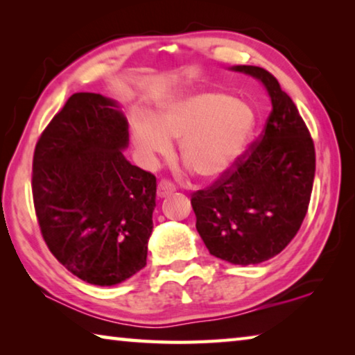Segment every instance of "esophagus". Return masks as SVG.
I'll return each mask as SVG.
<instances>
[{"instance_id":"obj_1","label":"esophagus","mask_w":355,"mask_h":355,"mask_svg":"<svg viewBox=\"0 0 355 355\" xmlns=\"http://www.w3.org/2000/svg\"><path fill=\"white\" fill-rule=\"evenodd\" d=\"M175 191V186H173L169 180H161L158 183V189H156V194H158L159 199H164V197L171 196L172 192Z\"/></svg>"}]
</instances>
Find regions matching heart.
Segmentation results:
<instances>
[{"instance_id":"heart-1","label":"heart","mask_w":355,"mask_h":355,"mask_svg":"<svg viewBox=\"0 0 355 355\" xmlns=\"http://www.w3.org/2000/svg\"><path fill=\"white\" fill-rule=\"evenodd\" d=\"M255 128L254 111L230 95L205 92L177 101L152 119L136 120L131 130L137 152L147 163L169 155L171 137L182 139L180 156L203 180L232 169L248 147Z\"/></svg>"}]
</instances>
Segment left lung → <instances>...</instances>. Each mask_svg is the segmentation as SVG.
I'll return each instance as SVG.
<instances>
[{
	"label": "left lung",
	"instance_id": "left-lung-1",
	"mask_svg": "<svg viewBox=\"0 0 355 355\" xmlns=\"http://www.w3.org/2000/svg\"><path fill=\"white\" fill-rule=\"evenodd\" d=\"M260 80L272 110L260 139L232 169L192 192L196 228L209 254L233 264H257L280 254L307 214L315 178V146L296 105L268 70L236 65Z\"/></svg>",
	"mask_w": 355,
	"mask_h": 355
}]
</instances>
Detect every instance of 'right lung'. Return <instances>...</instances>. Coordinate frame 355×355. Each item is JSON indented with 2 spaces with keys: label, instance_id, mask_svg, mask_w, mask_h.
<instances>
[{
  "label": "right lung",
  "instance_id": "right-lung-1",
  "mask_svg": "<svg viewBox=\"0 0 355 355\" xmlns=\"http://www.w3.org/2000/svg\"><path fill=\"white\" fill-rule=\"evenodd\" d=\"M128 122L116 101L78 92L35 144L33 200L42 236L81 280L111 286L147 264L156 178L125 158Z\"/></svg>",
  "mask_w": 355,
  "mask_h": 355
}]
</instances>
